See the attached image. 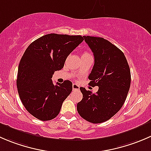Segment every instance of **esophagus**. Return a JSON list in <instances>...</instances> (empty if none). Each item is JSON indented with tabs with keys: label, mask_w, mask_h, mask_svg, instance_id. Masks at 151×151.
I'll return each instance as SVG.
<instances>
[{
	"label": "esophagus",
	"mask_w": 151,
	"mask_h": 151,
	"mask_svg": "<svg viewBox=\"0 0 151 151\" xmlns=\"http://www.w3.org/2000/svg\"><path fill=\"white\" fill-rule=\"evenodd\" d=\"M72 88H73V91H78L80 90V86L77 84H73L72 85Z\"/></svg>",
	"instance_id": "obj_1"
}]
</instances>
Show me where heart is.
<instances>
[{
  "instance_id": "1",
  "label": "heart",
  "mask_w": 151,
  "mask_h": 151,
  "mask_svg": "<svg viewBox=\"0 0 151 151\" xmlns=\"http://www.w3.org/2000/svg\"><path fill=\"white\" fill-rule=\"evenodd\" d=\"M86 55H90V53L88 52L85 51L83 53V55H82V56H86Z\"/></svg>"
}]
</instances>
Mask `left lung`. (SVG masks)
Here are the masks:
<instances>
[{"instance_id":"1","label":"left lung","mask_w":151,"mask_h":151,"mask_svg":"<svg viewBox=\"0 0 151 151\" xmlns=\"http://www.w3.org/2000/svg\"><path fill=\"white\" fill-rule=\"evenodd\" d=\"M93 52L94 66L89 84L98 86L96 93L80 88L83 99L77 103L79 115L88 122L100 123L110 119L121 109L131 85V72L124 54L101 37L83 36Z\"/></svg>"}]
</instances>
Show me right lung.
<instances>
[{"label":"right lung","mask_w":151,"mask_h":151,"mask_svg":"<svg viewBox=\"0 0 151 151\" xmlns=\"http://www.w3.org/2000/svg\"><path fill=\"white\" fill-rule=\"evenodd\" d=\"M83 40L81 36L50 33L26 49L18 67L17 86L22 104L33 117L46 121L59 114L72 83L65 80L54 85L52 74L63 68L68 55Z\"/></svg>","instance_id":"add662e5"}]
</instances>
